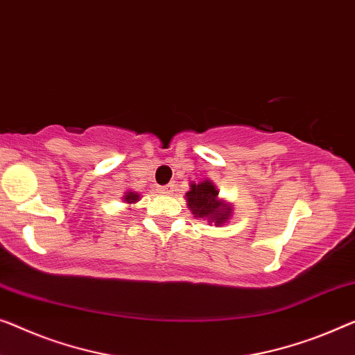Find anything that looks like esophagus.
I'll return each instance as SVG.
<instances>
[{
	"instance_id": "obj_1",
	"label": "esophagus",
	"mask_w": 355,
	"mask_h": 355,
	"mask_svg": "<svg viewBox=\"0 0 355 355\" xmlns=\"http://www.w3.org/2000/svg\"><path fill=\"white\" fill-rule=\"evenodd\" d=\"M158 192L169 195V193L174 192V186H173V184H166V186H162L160 189H158Z\"/></svg>"
}]
</instances>
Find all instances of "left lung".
Returning <instances> with one entry per match:
<instances>
[{
	"label": "left lung",
	"instance_id": "8db88e82",
	"mask_svg": "<svg viewBox=\"0 0 355 355\" xmlns=\"http://www.w3.org/2000/svg\"><path fill=\"white\" fill-rule=\"evenodd\" d=\"M219 190L211 181L200 184H190V190L186 193L187 205L195 218L208 219L214 225H223L232 216V207L224 200L218 198Z\"/></svg>",
	"mask_w": 355,
	"mask_h": 355
}]
</instances>
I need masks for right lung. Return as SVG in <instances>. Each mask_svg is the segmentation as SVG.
I'll return each mask as SVG.
<instances>
[{
  "label": "right lung",
  "mask_w": 355,
  "mask_h": 355,
  "mask_svg": "<svg viewBox=\"0 0 355 355\" xmlns=\"http://www.w3.org/2000/svg\"><path fill=\"white\" fill-rule=\"evenodd\" d=\"M137 200H139V195L135 193V192H126V195H125V202L126 203H136Z\"/></svg>",
  "instance_id": "right-lung-1"
}]
</instances>
